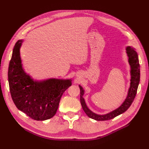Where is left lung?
<instances>
[{
  "label": "left lung",
  "mask_w": 149,
  "mask_h": 149,
  "mask_svg": "<svg viewBox=\"0 0 149 149\" xmlns=\"http://www.w3.org/2000/svg\"><path fill=\"white\" fill-rule=\"evenodd\" d=\"M126 53L128 56V62L130 66V83L128 90L127 96L123 104L115 110L106 114H97L90 110L86 104L83 97L84 90L81 86L79 85L80 89V102L81 104L83 109L89 118L96 120L102 121L110 120L114 118L127 111L136 97L138 86L140 81V65L137 53L135 48L128 46L125 48Z\"/></svg>",
  "instance_id": "1"
}]
</instances>
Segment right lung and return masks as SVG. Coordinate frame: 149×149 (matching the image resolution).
Instances as JSON below:
<instances>
[{
  "label": "right lung",
  "mask_w": 149,
  "mask_h": 149,
  "mask_svg": "<svg viewBox=\"0 0 149 149\" xmlns=\"http://www.w3.org/2000/svg\"><path fill=\"white\" fill-rule=\"evenodd\" d=\"M23 40L13 49L8 79L12 100L18 109L30 118L45 120L55 116L63 94L71 86V79L34 80L22 66L20 49Z\"/></svg>",
  "instance_id": "right-lung-1"
}]
</instances>
